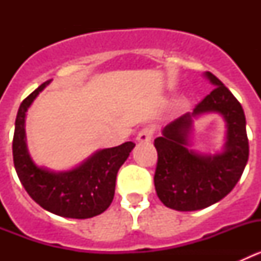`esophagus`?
<instances>
[{"label":"esophagus","mask_w":261,"mask_h":261,"mask_svg":"<svg viewBox=\"0 0 261 261\" xmlns=\"http://www.w3.org/2000/svg\"><path fill=\"white\" fill-rule=\"evenodd\" d=\"M154 129L151 126H145L142 128L137 135V141L138 142H149L153 138Z\"/></svg>","instance_id":"obj_1"}]
</instances>
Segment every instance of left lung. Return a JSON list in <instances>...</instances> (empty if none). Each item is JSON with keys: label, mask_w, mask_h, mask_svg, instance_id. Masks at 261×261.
Instances as JSON below:
<instances>
[{"label": "left lung", "mask_w": 261, "mask_h": 261, "mask_svg": "<svg viewBox=\"0 0 261 261\" xmlns=\"http://www.w3.org/2000/svg\"><path fill=\"white\" fill-rule=\"evenodd\" d=\"M204 77L214 86L192 112H187L162 129L154 140L158 153L154 186L159 200L179 212L208 208L229 195L238 183L248 161L246 116L241 103L211 71ZM218 113L226 125L223 150L214 154L191 149L193 121Z\"/></svg>", "instance_id": "8db88e82"}]
</instances>
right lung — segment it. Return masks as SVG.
<instances>
[{
  "label": "right lung",
  "instance_id": "add662e5",
  "mask_svg": "<svg viewBox=\"0 0 261 261\" xmlns=\"http://www.w3.org/2000/svg\"><path fill=\"white\" fill-rule=\"evenodd\" d=\"M50 81L41 84L20 103L13 138L14 167L24 190L43 209L65 218H91L111 205L117 171L136 145L128 141L96 150L80 165L65 171H53L36 165L27 149L26 115Z\"/></svg>",
  "mask_w": 261,
  "mask_h": 261
}]
</instances>
